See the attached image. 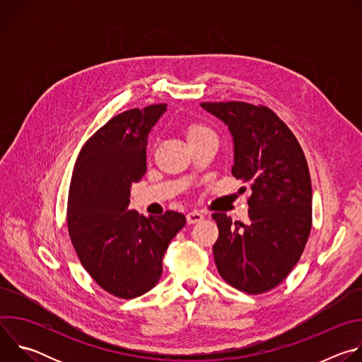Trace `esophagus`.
Listing matches in <instances>:
<instances>
[{"label":"esophagus","instance_id":"esophagus-1","mask_svg":"<svg viewBox=\"0 0 362 362\" xmlns=\"http://www.w3.org/2000/svg\"><path fill=\"white\" fill-rule=\"evenodd\" d=\"M204 219V216L202 215V214H199V212H189L187 215H186V221H187V223L189 225H194V223H197V222H200V221H203Z\"/></svg>","mask_w":362,"mask_h":362}]
</instances>
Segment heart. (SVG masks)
I'll use <instances>...</instances> for the list:
<instances>
[{
	"label": "heart",
	"instance_id": "1",
	"mask_svg": "<svg viewBox=\"0 0 362 362\" xmlns=\"http://www.w3.org/2000/svg\"><path fill=\"white\" fill-rule=\"evenodd\" d=\"M185 134H186V139L187 141H194V140H199L204 136H209V134H214V132L208 127L204 126L202 123H190L186 130H185Z\"/></svg>",
	"mask_w": 362,
	"mask_h": 362
}]
</instances>
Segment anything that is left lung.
<instances>
[{
	"label": "left lung",
	"instance_id": "8db88e82",
	"mask_svg": "<svg viewBox=\"0 0 362 362\" xmlns=\"http://www.w3.org/2000/svg\"><path fill=\"white\" fill-rule=\"evenodd\" d=\"M200 106L228 126L232 175L252 189L247 223L212 215L219 228L216 268L233 288L264 293L289 275L311 232L313 187L305 154L289 127L265 106L243 101Z\"/></svg>",
	"mask_w": 362,
	"mask_h": 362
}]
</instances>
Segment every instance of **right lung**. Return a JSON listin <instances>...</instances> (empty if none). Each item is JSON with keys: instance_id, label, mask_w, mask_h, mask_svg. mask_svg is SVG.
<instances>
[{"instance_id": "obj_1", "label": "right lung", "mask_w": 362, "mask_h": 362, "mask_svg": "<svg viewBox=\"0 0 362 362\" xmlns=\"http://www.w3.org/2000/svg\"><path fill=\"white\" fill-rule=\"evenodd\" d=\"M166 105L110 119L80 150L70 183L67 228L78 259L109 293L132 299L162 276V259L186 225L179 212L143 216L129 211L132 183L146 173V146Z\"/></svg>"}]
</instances>
